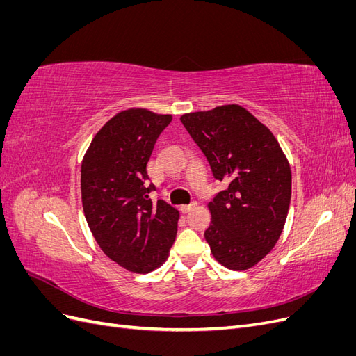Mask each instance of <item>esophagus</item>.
<instances>
[{"label": "esophagus", "instance_id": "34e87169", "mask_svg": "<svg viewBox=\"0 0 356 356\" xmlns=\"http://www.w3.org/2000/svg\"><path fill=\"white\" fill-rule=\"evenodd\" d=\"M196 207H197V202H193V203H190V204H182V207H181V212H182V213H187V212L195 209Z\"/></svg>", "mask_w": 356, "mask_h": 356}]
</instances>
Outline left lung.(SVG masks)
<instances>
[{
	"label": "left lung",
	"mask_w": 356,
	"mask_h": 356,
	"mask_svg": "<svg viewBox=\"0 0 356 356\" xmlns=\"http://www.w3.org/2000/svg\"><path fill=\"white\" fill-rule=\"evenodd\" d=\"M227 188L208 203L204 239L230 270L260 263L281 238L291 202L289 161L270 129L238 104L181 115Z\"/></svg>",
	"instance_id": "left-lung-1"
}]
</instances>
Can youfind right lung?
Instances as JSON below:
<instances>
[{
	"label": "right lung",
	"mask_w": 356,
	"mask_h": 356,
	"mask_svg": "<svg viewBox=\"0 0 356 356\" xmlns=\"http://www.w3.org/2000/svg\"><path fill=\"white\" fill-rule=\"evenodd\" d=\"M170 114L129 108L111 117L92 139L81 161L86 221L104 254L134 273H148L168 260L179 212L153 203L147 165Z\"/></svg>",
	"instance_id": "right-lung-1"
}]
</instances>
